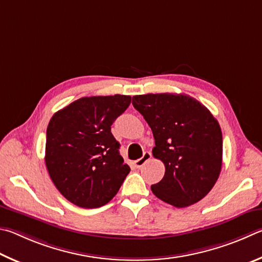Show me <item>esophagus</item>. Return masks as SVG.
I'll return each mask as SVG.
<instances>
[{
	"instance_id": "34e87169",
	"label": "esophagus",
	"mask_w": 262,
	"mask_h": 262,
	"mask_svg": "<svg viewBox=\"0 0 262 262\" xmlns=\"http://www.w3.org/2000/svg\"><path fill=\"white\" fill-rule=\"evenodd\" d=\"M152 158V154H150L149 152H144L143 157H141L139 160H137V161H135V167L136 168H141L144 166V164L148 161V160Z\"/></svg>"
}]
</instances>
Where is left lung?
<instances>
[{
    "mask_svg": "<svg viewBox=\"0 0 262 262\" xmlns=\"http://www.w3.org/2000/svg\"><path fill=\"white\" fill-rule=\"evenodd\" d=\"M132 104L152 128V153L166 172L153 193L183 208L198 203L216 183L222 168V131L212 113L186 94H144Z\"/></svg>",
    "mask_w": 262,
    "mask_h": 262,
    "instance_id": "1",
    "label": "left lung"
}]
</instances>
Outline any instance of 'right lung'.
I'll return each mask as SVG.
<instances>
[{
	"label": "right lung",
	"instance_id": "1",
	"mask_svg": "<svg viewBox=\"0 0 262 262\" xmlns=\"http://www.w3.org/2000/svg\"><path fill=\"white\" fill-rule=\"evenodd\" d=\"M130 102V95L86 96L50 118L46 167L56 189L78 207L108 204L130 172L112 134V124Z\"/></svg>",
	"mask_w": 262,
	"mask_h": 262
}]
</instances>
